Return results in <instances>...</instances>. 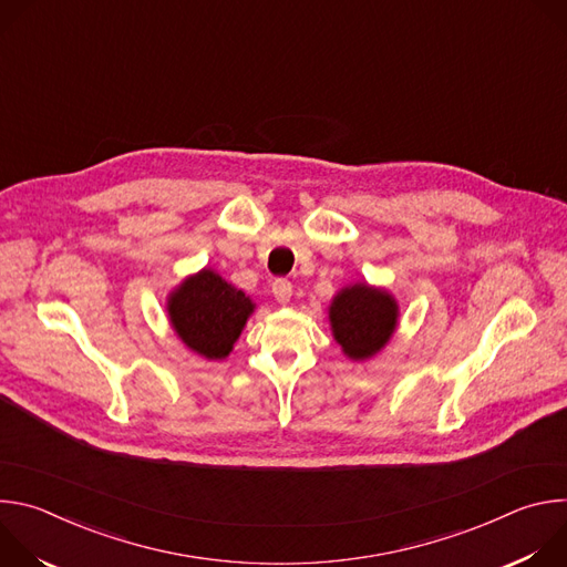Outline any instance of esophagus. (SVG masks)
Instances as JSON below:
<instances>
[{"mask_svg":"<svg viewBox=\"0 0 567 567\" xmlns=\"http://www.w3.org/2000/svg\"><path fill=\"white\" fill-rule=\"evenodd\" d=\"M271 291L276 296L278 302H289L291 300V293H293V285L287 280V278H276L274 285H271Z\"/></svg>","mask_w":567,"mask_h":567,"instance_id":"1","label":"esophagus"}]
</instances>
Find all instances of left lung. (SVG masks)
Instances as JSON below:
<instances>
[{"mask_svg":"<svg viewBox=\"0 0 567 567\" xmlns=\"http://www.w3.org/2000/svg\"><path fill=\"white\" fill-rule=\"evenodd\" d=\"M330 322L343 352L363 361L388 343L396 326V302L381 289L354 285L334 298Z\"/></svg>","mask_w":567,"mask_h":567,"instance_id":"obj_1","label":"left lung"}]
</instances>
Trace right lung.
Returning a JSON list of instances; mask_svg holds the SVG:
<instances>
[{
	"label": "right lung",
	"mask_w": 567,
	"mask_h": 567,
	"mask_svg": "<svg viewBox=\"0 0 567 567\" xmlns=\"http://www.w3.org/2000/svg\"><path fill=\"white\" fill-rule=\"evenodd\" d=\"M251 311L249 296L210 269L188 278L168 302L173 328L190 350L206 359L228 357Z\"/></svg>",
	"instance_id": "1"
}]
</instances>
